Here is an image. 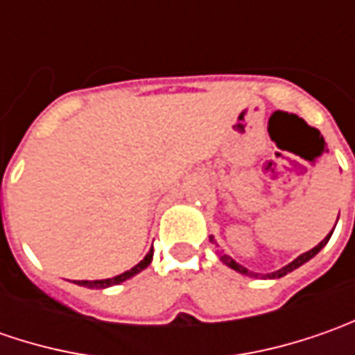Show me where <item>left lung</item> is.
I'll use <instances>...</instances> for the list:
<instances>
[{"label": "left lung", "instance_id": "8db88e82", "mask_svg": "<svg viewBox=\"0 0 355 355\" xmlns=\"http://www.w3.org/2000/svg\"><path fill=\"white\" fill-rule=\"evenodd\" d=\"M330 237H332V233H330L328 237L324 239L322 243H318V245H316L314 249H310V251L304 252V254H300L298 259H294L291 265H286V266H284V268H280V270H277V272H270V275H266V279H280V277H284V275L293 272L294 268H298V266H300V265H304L306 261H310V259H312V257H314L316 252L320 251L322 247H324V245L328 243V239H330ZM219 259H221V261H223V263H225L227 266H231L233 270H237V272H241V275H249V277H252V275H254L252 270H249V268H245V266L239 265V263H235V261H233V259H231L229 254H223V252H219ZM254 277H257V275H254Z\"/></svg>", "mask_w": 355, "mask_h": 355}]
</instances>
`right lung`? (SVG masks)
Wrapping results in <instances>:
<instances>
[{"instance_id": "obj_1", "label": "right lung", "mask_w": 355, "mask_h": 355, "mask_svg": "<svg viewBox=\"0 0 355 355\" xmlns=\"http://www.w3.org/2000/svg\"><path fill=\"white\" fill-rule=\"evenodd\" d=\"M152 254L154 252L150 251L146 254V259L140 261L138 265L134 266V268H130L126 272H122V275H118L114 279H104V280H76V284H80V286H87V288H108V286H114V284H120V282H124V280H128L130 277H134V275H138L140 270H144L146 266L150 265V261H152Z\"/></svg>"}]
</instances>
